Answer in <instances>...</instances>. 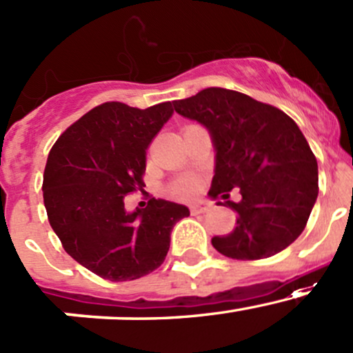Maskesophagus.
<instances>
[{"label": "esophagus", "instance_id": "1", "mask_svg": "<svg viewBox=\"0 0 353 353\" xmlns=\"http://www.w3.org/2000/svg\"><path fill=\"white\" fill-rule=\"evenodd\" d=\"M191 214H204L211 209V204L209 203H197V204H191Z\"/></svg>", "mask_w": 353, "mask_h": 353}]
</instances>
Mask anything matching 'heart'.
Segmentation results:
<instances>
[{
  "label": "heart",
  "instance_id": "b5f03b06",
  "mask_svg": "<svg viewBox=\"0 0 353 353\" xmlns=\"http://www.w3.org/2000/svg\"><path fill=\"white\" fill-rule=\"evenodd\" d=\"M201 189V179L197 176H183L170 184L169 192L176 199H192Z\"/></svg>",
  "mask_w": 353,
  "mask_h": 353
}]
</instances>
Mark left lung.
<instances>
[{"mask_svg":"<svg viewBox=\"0 0 353 353\" xmlns=\"http://www.w3.org/2000/svg\"><path fill=\"white\" fill-rule=\"evenodd\" d=\"M179 115L206 127L214 145L209 197L238 214L236 228L214 236L212 246L233 259H261L301 234L319 196V165L307 139L280 108L226 88H204L176 100Z\"/></svg>","mask_w":353,"mask_h":353,"instance_id":"8db88e82","label":"left lung"}]
</instances>
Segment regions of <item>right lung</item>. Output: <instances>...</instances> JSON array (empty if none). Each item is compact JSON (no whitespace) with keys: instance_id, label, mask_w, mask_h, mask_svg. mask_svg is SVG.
Segmentation results:
<instances>
[{"instance_id":"right-lung-1","label":"right lung","mask_w":353,"mask_h":353,"mask_svg":"<svg viewBox=\"0 0 353 353\" xmlns=\"http://www.w3.org/2000/svg\"><path fill=\"white\" fill-rule=\"evenodd\" d=\"M172 103L149 108L107 102L58 137L46 161L43 201L65 251L110 281L137 280L164 263L183 204L149 201L129 212L123 197L144 188L145 150L172 117Z\"/></svg>"}]
</instances>
